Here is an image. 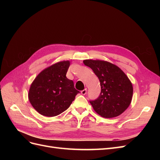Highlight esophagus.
<instances>
[{"instance_id": "34e87169", "label": "esophagus", "mask_w": 160, "mask_h": 160, "mask_svg": "<svg viewBox=\"0 0 160 160\" xmlns=\"http://www.w3.org/2000/svg\"><path fill=\"white\" fill-rule=\"evenodd\" d=\"M81 93L82 95H85V94L87 93V88H85V89H83V90H82V91H81Z\"/></svg>"}]
</instances>
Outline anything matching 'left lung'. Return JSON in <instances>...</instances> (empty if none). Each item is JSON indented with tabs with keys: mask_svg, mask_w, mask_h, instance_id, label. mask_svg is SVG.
Listing matches in <instances>:
<instances>
[{
	"mask_svg": "<svg viewBox=\"0 0 160 160\" xmlns=\"http://www.w3.org/2000/svg\"><path fill=\"white\" fill-rule=\"evenodd\" d=\"M83 63L93 70L100 81L99 96L89 101L95 112L105 118H115L123 113L133 95V86L128 76L108 61L88 59Z\"/></svg>",
	"mask_w": 160,
	"mask_h": 160,
	"instance_id": "1",
	"label": "left lung"
}]
</instances>
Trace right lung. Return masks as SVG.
Segmentation results:
<instances>
[{
	"label": "right lung",
	"mask_w": 160,
	"mask_h": 160,
	"mask_svg": "<svg viewBox=\"0 0 160 160\" xmlns=\"http://www.w3.org/2000/svg\"><path fill=\"white\" fill-rule=\"evenodd\" d=\"M69 61L58 62L38 74L28 91V99L37 112L47 117H54L69 108L79 93L74 83L67 78Z\"/></svg>",
	"instance_id": "right-lung-1"
}]
</instances>
